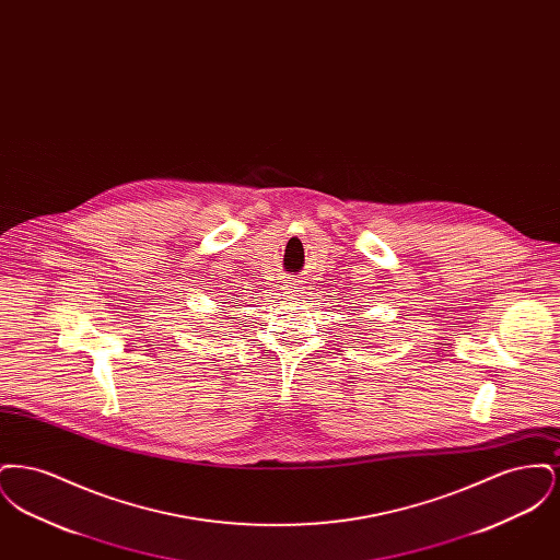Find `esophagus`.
<instances>
[{"label":"esophagus","mask_w":560,"mask_h":560,"mask_svg":"<svg viewBox=\"0 0 560 560\" xmlns=\"http://www.w3.org/2000/svg\"><path fill=\"white\" fill-rule=\"evenodd\" d=\"M285 290V293L292 298V295H298V293L302 292V288L298 285V283H292V285H288V288H283Z\"/></svg>","instance_id":"esophagus-1"}]
</instances>
